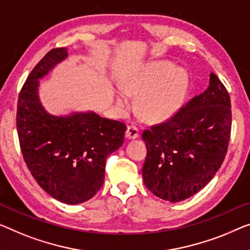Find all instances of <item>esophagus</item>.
<instances>
[{
	"label": "esophagus",
	"instance_id": "34e87169",
	"mask_svg": "<svg viewBox=\"0 0 250 250\" xmlns=\"http://www.w3.org/2000/svg\"><path fill=\"white\" fill-rule=\"evenodd\" d=\"M125 137L128 138V139H136V138L139 137V129H138L136 125H128Z\"/></svg>",
	"mask_w": 250,
	"mask_h": 250
}]
</instances>
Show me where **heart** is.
Segmentation results:
<instances>
[{
    "label": "heart",
    "instance_id": "obj_1",
    "mask_svg": "<svg viewBox=\"0 0 250 250\" xmlns=\"http://www.w3.org/2000/svg\"><path fill=\"white\" fill-rule=\"evenodd\" d=\"M119 92L118 104L129 109L131 94H140L139 109L149 120L162 121L172 117L183 102L188 77L168 62H155L144 65L129 74Z\"/></svg>",
    "mask_w": 250,
    "mask_h": 250
}]
</instances>
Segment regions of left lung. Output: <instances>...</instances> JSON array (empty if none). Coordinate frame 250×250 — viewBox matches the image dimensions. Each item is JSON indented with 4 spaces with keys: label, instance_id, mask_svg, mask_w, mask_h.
<instances>
[{
    "label": "left lung",
    "instance_id": "obj_1",
    "mask_svg": "<svg viewBox=\"0 0 250 250\" xmlns=\"http://www.w3.org/2000/svg\"><path fill=\"white\" fill-rule=\"evenodd\" d=\"M231 133V104L214 73L203 93L166 121L143 132L144 183L156 196L180 202L210 182L225 161Z\"/></svg>",
    "mask_w": 250,
    "mask_h": 250
}]
</instances>
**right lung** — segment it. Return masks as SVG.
<instances>
[{
    "label": "right lung",
    "instance_id": "add662e5",
    "mask_svg": "<svg viewBox=\"0 0 250 250\" xmlns=\"http://www.w3.org/2000/svg\"><path fill=\"white\" fill-rule=\"evenodd\" d=\"M67 57L55 48L35 66L18 99L17 130L30 173L54 199L78 204L101 188L107 156L122 146L126 125L94 112L54 117L38 99L39 78Z\"/></svg>",
    "mask_w": 250,
    "mask_h": 250
}]
</instances>
